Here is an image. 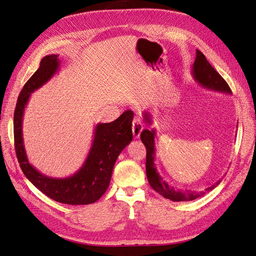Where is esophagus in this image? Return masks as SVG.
<instances>
[{
    "mask_svg": "<svg viewBox=\"0 0 256 256\" xmlns=\"http://www.w3.org/2000/svg\"><path fill=\"white\" fill-rule=\"evenodd\" d=\"M144 128L143 122L141 120L140 118H134V122H132V132H134V138H138L142 132V130Z\"/></svg>",
    "mask_w": 256,
    "mask_h": 256,
    "instance_id": "1",
    "label": "esophagus"
}]
</instances>
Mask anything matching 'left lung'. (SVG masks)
Instances as JSON below:
<instances>
[{
    "label": "left lung",
    "mask_w": 256,
    "mask_h": 256,
    "mask_svg": "<svg viewBox=\"0 0 256 256\" xmlns=\"http://www.w3.org/2000/svg\"><path fill=\"white\" fill-rule=\"evenodd\" d=\"M192 74L194 76L196 81L205 88L232 94V90L226 81L214 70V68L209 64V62L206 60L204 54L200 50H196V58L194 60V64L192 66ZM144 120L146 122L152 124L150 115L147 112L144 113ZM154 134H156V131L154 129H144L141 134V140L146 147V176L150 187L154 191L158 192L160 196L171 200H174V202L193 200L204 196L205 192L198 193L192 192L190 190H176L172 186H168L164 180H162L161 176L157 172L156 166H154V152H154ZM220 182L221 180L214 182V184L209 186V187L205 189V191L208 192L214 190L216 186L220 184Z\"/></svg>",
    "instance_id": "left-lung-1"
}]
</instances>
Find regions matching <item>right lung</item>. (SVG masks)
<instances>
[{"mask_svg": "<svg viewBox=\"0 0 256 256\" xmlns=\"http://www.w3.org/2000/svg\"><path fill=\"white\" fill-rule=\"evenodd\" d=\"M58 66L56 54L42 58L40 68L21 90L14 114V150L22 172L44 194L58 203L88 205L95 203L104 194L109 187L116 159L132 141L131 126L134 112L127 110L114 122L98 124L88 158L72 176L53 178L42 175L28 160L22 138V120L30 94L47 83L58 72Z\"/></svg>", "mask_w": 256, "mask_h": 256, "instance_id": "add662e5", "label": "right lung"}]
</instances>
